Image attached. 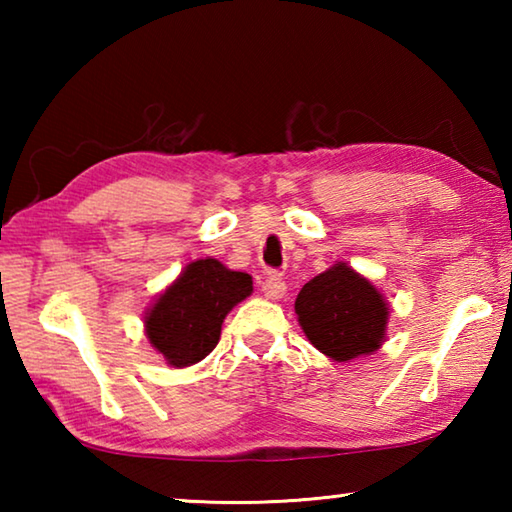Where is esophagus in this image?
<instances>
[{
    "instance_id": "1",
    "label": "esophagus",
    "mask_w": 512,
    "mask_h": 512,
    "mask_svg": "<svg viewBox=\"0 0 512 512\" xmlns=\"http://www.w3.org/2000/svg\"><path fill=\"white\" fill-rule=\"evenodd\" d=\"M262 291L264 296L268 300H280L284 296V291H287V284H284V280L277 273H271L266 277V280L262 282Z\"/></svg>"
}]
</instances>
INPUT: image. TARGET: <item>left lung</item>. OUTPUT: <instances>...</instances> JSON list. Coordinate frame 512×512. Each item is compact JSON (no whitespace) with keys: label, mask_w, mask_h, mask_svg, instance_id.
<instances>
[{"label":"left lung","mask_w":512,"mask_h":512,"mask_svg":"<svg viewBox=\"0 0 512 512\" xmlns=\"http://www.w3.org/2000/svg\"><path fill=\"white\" fill-rule=\"evenodd\" d=\"M296 314L316 350L350 361L381 348L391 311L368 277L339 262L300 289Z\"/></svg>","instance_id":"left-lung-1"}]
</instances>
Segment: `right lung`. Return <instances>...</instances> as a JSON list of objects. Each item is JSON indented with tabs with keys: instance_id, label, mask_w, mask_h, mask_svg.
Instances as JSON below:
<instances>
[{
	"instance_id": "add662e5",
	"label": "right lung",
	"mask_w": 512,
	"mask_h": 512,
	"mask_svg": "<svg viewBox=\"0 0 512 512\" xmlns=\"http://www.w3.org/2000/svg\"><path fill=\"white\" fill-rule=\"evenodd\" d=\"M250 293L248 273L230 271L210 257L196 259L146 311V336L169 366H192L216 348L225 316Z\"/></svg>"
}]
</instances>
